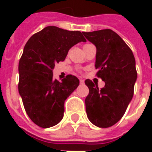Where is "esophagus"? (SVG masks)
I'll return each mask as SVG.
<instances>
[{"instance_id": "esophagus-1", "label": "esophagus", "mask_w": 152, "mask_h": 152, "mask_svg": "<svg viewBox=\"0 0 152 152\" xmlns=\"http://www.w3.org/2000/svg\"><path fill=\"white\" fill-rule=\"evenodd\" d=\"M80 84H84V83H85V81H84V80H82V79L80 80Z\"/></svg>"}]
</instances>
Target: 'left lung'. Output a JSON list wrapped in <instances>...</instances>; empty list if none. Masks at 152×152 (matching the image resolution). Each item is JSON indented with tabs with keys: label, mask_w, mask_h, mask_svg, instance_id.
<instances>
[{
	"label": "left lung",
	"mask_w": 152,
	"mask_h": 152,
	"mask_svg": "<svg viewBox=\"0 0 152 152\" xmlns=\"http://www.w3.org/2000/svg\"><path fill=\"white\" fill-rule=\"evenodd\" d=\"M97 48L96 76L105 82L98 84L86 80L89 92L86 99L87 116L99 128H108L121 120L134 95L137 80L135 58L129 47L111 29L83 32Z\"/></svg>",
	"instance_id": "left-lung-1"
}]
</instances>
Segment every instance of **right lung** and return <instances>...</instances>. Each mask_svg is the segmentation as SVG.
<instances>
[{
	"label": "right lung",
	"mask_w": 152,
	"mask_h": 152,
	"mask_svg": "<svg viewBox=\"0 0 152 152\" xmlns=\"http://www.w3.org/2000/svg\"><path fill=\"white\" fill-rule=\"evenodd\" d=\"M86 41L83 32L49 26L31 36L18 63V92L27 114L35 124L50 128L63 117L64 102L79 86L75 76L53 79L54 64L64 61L68 50Z\"/></svg>",
	"instance_id": "right-lung-1"
}]
</instances>
